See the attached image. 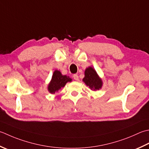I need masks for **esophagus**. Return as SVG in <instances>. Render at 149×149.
<instances>
[{"label":"esophagus","instance_id":"34e87169","mask_svg":"<svg viewBox=\"0 0 149 149\" xmlns=\"http://www.w3.org/2000/svg\"><path fill=\"white\" fill-rule=\"evenodd\" d=\"M73 77H74V79L75 81L79 80V77H78V75L77 74H74V75H73Z\"/></svg>","mask_w":149,"mask_h":149}]
</instances>
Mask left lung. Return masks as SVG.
<instances>
[{"label":"left lung","instance_id":"1","mask_svg":"<svg viewBox=\"0 0 149 149\" xmlns=\"http://www.w3.org/2000/svg\"><path fill=\"white\" fill-rule=\"evenodd\" d=\"M83 81L92 91H97L103 86V81L99 76L97 72L92 66H88L84 71V77Z\"/></svg>","mask_w":149,"mask_h":149}]
</instances>
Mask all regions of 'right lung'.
Masks as SVG:
<instances>
[{"instance_id":"1","label":"right lung","mask_w":149,"mask_h":149,"mask_svg":"<svg viewBox=\"0 0 149 149\" xmlns=\"http://www.w3.org/2000/svg\"><path fill=\"white\" fill-rule=\"evenodd\" d=\"M72 79L66 75H63L59 70H55L54 72L51 81L48 85V92L52 94L59 91L63 88L68 82H71Z\"/></svg>"}]
</instances>
